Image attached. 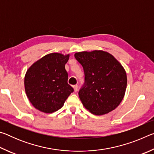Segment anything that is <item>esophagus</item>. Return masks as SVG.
<instances>
[{"mask_svg":"<svg viewBox=\"0 0 154 154\" xmlns=\"http://www.w3.org/2000/svg\"><path fill=\"white\" fill-rule=\"evenodd\" d=\"M73 88H74L75 92H77V90H78V85H73Z\"/></svg>","mask_w":154,"mask_h":154,"instance_id":"34e87169","label":"esophagus"}]
</instances>
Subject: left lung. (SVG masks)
<instances>
[{
	"label": "left lung",
	"instance_id": "left-lung-1",
	"mask_svg": "<svg viewBox=\"0 0 154 154\" xmlns=\"http://www.w3.org/2000/svg\"><path fill=\"white\" fill-rule=\"evenodd\" d=\"M75 57L84 70L85 84L79 92L84 107L96 116L118 107L127 85L126 72L120 62L103 50L77 52Z\"/></svg>",
	"mask_w": 154,
	"mask_h": 154
}]
</instances>
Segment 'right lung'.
Returning <instances> with one entry per match:
<instances>
[{
    "label": "right lung",
    "mask_w": 154,
    "mask_h": 154,
    "mask_svg": "<svg viewBox=\"0 0 154 154\" xmlns=\"http://www.w3.org/2000/svg\"><path fill=\"white\" fill-rule=\"evenodd\" d=\"M70 54L51 53L38 60L26 72L24 88L32 106L38 111L51 113L62 107L73 92L68 84L65 64Z\"/></svg>",
    "instance_id": "add662e5"
}]
</instances>
